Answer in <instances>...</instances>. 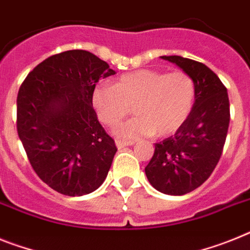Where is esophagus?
<instances>
[{
  "mask_svg": "<svg viewBox=\"0 0 250 250\" xmlns=\"http://www.w3.org/2000/svg\"><path fill=\"white\" fill-rule=\"evenodd\" d=\"M115 145H117V147H118V148H123V147H127V146H132V145H133V142L117 140V141H115Z\"/></svg>",
  "mask_w": 250,
  "mask_h": 250,
  "instance_id": "obj_1",
  "label": "esophagus"
}]
</instances>
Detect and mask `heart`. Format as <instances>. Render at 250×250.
Here are the masks:
<instances>
[{
    "mask_svg": "<svg viewBox=\"0 0 250 250\" xmlns=\"http://www.w3.org/2000/svg\"><path fill=\"white\" fill-rule=\"evenodd\" d=\"M194 95L193 80L182 71L140 70L121 76L113 86H96L93 105L100 121L109 127L118 125L132 108L135 117L115 129L119 137H163L174 133L187 121Z\"/></svg>",
    "mask_w": 250,
    "mask_h": 250,
    "instance_id": "1",
    "label": "heart"
}]
</instances>
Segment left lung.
Segmentation results:
<instances>
[{
	"label": "left lung",
	"mask_w": 250,
	"mask_h": 250,
	"mask_svg": "<svg viewBox=\"0 0 250 250\" xmlns=\"http://www.w3.org/2000/svg\"><path fill=\"white\" fill-rule=\"evenodd\" d=\"M177 64L194 83V104L179 129L155 144L145 173L155 189L183 196L202 186L219 163L228 135L230 104L228 90L206 64L180 57L163 56Z\"/></svg>",
	"instance_id": "left-lung-1"
}]
</instances>
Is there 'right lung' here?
<instances>
[{"label":"right lung","instance_id":"obj_1","mask_svg":"<svg viewBox=\"0 0 250 250\" xmlns=\"http://www.w3.org/2000/svg\"><path fill=\"white\" fill-rule=\"evenodd\" d=\"M115 75L87 50L44 60L18 94V133L31 167L61 194L80 197L104 183L117 152L93 108L100 79Z\"/></svg>","mask_w":250,"mask_h":250}]
</instances>
